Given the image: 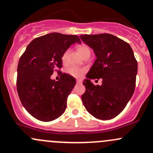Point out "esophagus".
Wrapping results in <instances>:
<instances>
[{
    "label": "esophagus",
    "instance_id": "esophagus-1",
    "mask_svg": "<svg viewBox=\"0 0 153 153\" xmlns=\"http://www.w3.org/2000/svg\"><path fill=\"white\" fill-rule=\"evenodd\" d=\"M76 83H78V84H81V83H82V80H76Z\"/></svg>",
    "mask_w": 153,
    "mask_h": 153
}]
</instances>
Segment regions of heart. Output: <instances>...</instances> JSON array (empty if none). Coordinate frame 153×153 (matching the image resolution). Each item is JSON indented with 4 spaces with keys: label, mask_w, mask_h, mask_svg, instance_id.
I'll list each match as a JSON object with an SVG mask.
<instances>
[{
    "label": "heart",
    "mask_w": 153,
    "mask_h": 153,
    "mask_svg": "<svg viewBox=\"0 0 153 153\" xmlns=\"http://www.w3.org/2000/svg\"><path fill=\"white\" fill-rule=\"evenodd\" d=\"M77 50H78V53H79L81 56H83L84 53H86V52L90 51V49L89 48H88V46L85 44H81L80 45V46H78V48H77ZM68 55V51H66L63 53L62 56V61L64 63L67 61ZM68 72L70 75H72V76L75 77V78H80V77L85 73V69L76 68V67H72V68L69 69Z\"/></svg>",
    "instance_id": "heart-1"
}]
</instances>
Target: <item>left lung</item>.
<instances>
[{
	"label": "left lung",
	"mask_w": 153,
	"mask_h": 153,
	"mask_svg": "<svg viewBox=\"0 0 153 153\" xmlns=\"http://www.w3.org/2000/svg\"><path fill=\"white\" fill-rule=\"evenodd\" d=\"M80 38L97 58L83 82V105L97 118H114L123 111L135 89L138 68L133 50L128 43L108 33ZM93 79H102V84L94 85Z\"/></svg>",
	"instance_id": "left-lung-1"
}]
</instances>
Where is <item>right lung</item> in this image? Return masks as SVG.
<instances>
[{"label": "right lung", "instance_id": "add662e5", "mask_svg": "<svg viewBox=\"0 0 153 153\" xmlns=\"http://www.w3.org/2000/svg\"><path fill=\"white\" fill-rule=\"evenodd\" d=\"M79 37L51 33L35 38L27 46L17 67L16 88L22 104L30 115L48 122L61 116L76 80L67 73L52 80L53 71L62 66V56Z\"/></svg>", "mask_w": 153, "mask_h": 153}]
</instances>
